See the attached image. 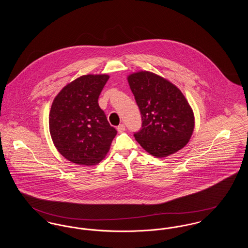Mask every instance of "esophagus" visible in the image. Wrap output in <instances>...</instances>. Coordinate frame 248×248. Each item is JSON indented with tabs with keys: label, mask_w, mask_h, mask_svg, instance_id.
I'll use <instances>...</instances> for the list:
<instances>
[{
	"label": "esophagus",
	"mask_w": 248,
	"mask_h": 248,
	"mask_svg": "<svg viewBox=\"0 0 248 248\" xmlns=\"http://www.w3.org/2000/svg\"><path fill=\"white\" fill-rule=\"evenodd\" d=\"M117 131H118L119 133H123V132H124L125 131V126H124V124H120L118 127H117Z\"/></svg>",
	"instance_id": "esophagus-1"
}]
</instances>
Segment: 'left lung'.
Wrapping results in <instances>:
<instances>
[{"label": "left lung", "instance_id": "1", "mask_svg": "<svg viewBox=\"0 0 248 248\" xmlns=\"http://www.w3.org/2000/svg\"><path fill=\"white\" fill-rule=\"evenodd\" d=\"M127 81L141 113V129L134 134L136 140L156 158L184 148L193 133L194 114L182 92L151 71L134 72Z\"/></svg>", "mask_w": 248, "mask_h": 248}]
</instances>
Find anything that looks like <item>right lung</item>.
Listing matches in <instances>:
<instances>
[{"label":"right lung","mask_w":248,"mask_h":248,"mask_svg":"<svg viewBox=\"0 0 248 248\" xmlns=\"http://www.w3.org/2000/svg\"><path fill=\"white\" fill-rule=\"evenodd\" d=\"M109 76L83 75L64 86L49 113V131L59 154L76 165H97L109 151L117 131L98 105Z\"/></svg>","instance_id":"1"}]
</instances>
